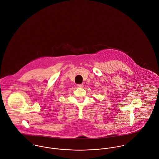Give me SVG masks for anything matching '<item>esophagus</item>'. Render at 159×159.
Segmentation results:
<instances>
[{
    "instance_id": "34e87169",
    "label": "esophagus",
    "mask_w": 159,
    "mask_h": 159,
    "mask_svg": "<svg viewBox=\"0 0 159 159\" xmlns=\"http://www.w3.org/2000/svg\"><path fill=\"white\" fill-rule=\"evenodd\" d=\"M83 86H84V85H83V84H78V85H77V87H78V88H83Z\"/></svg>"
}]
</instances>
